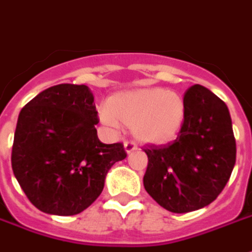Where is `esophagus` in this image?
Listing matches in <instances>:
<instances>
[{
	"label": "esophagus",
	"mask_w": 252,
	"mask_h": 252,
	"mask_svg": "<svg viewBox=\"0 0 252 252\" xmlns=\"http://www.w3.org/2000/svg\"><path fill=\"white\" fill-rule=\"evenodd\" d=\"M124 150H126V154H131L132 151L136 150V146H135V143L133 142H126L124 143Z\"/></svg>",
	"instance_id": "obj_1"
}]
</instances>
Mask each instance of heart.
Returning a JSON list of instances; mask_svg holds the SVG:
<instances>
[{
  "instance_id": "obj_1",
  "label": "heart",
  "mask_w": 252,
  "mask_h": 252,
  "mask_svg": "<svg viewBox=\"0 0 252 252\" xmlns=\"http://www.w3.org/2000/svg\"><path fill=\"white\" fill-rule=\"evenodd\" d=\"M102 123L112 128L131 126L139 142H171L185 120V102L180 94L163 88H147L115 94L101 109Z\"/></svg>"
}]
</instances>
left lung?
<instances>
[{"instance_id":"left-lung-1","label":"left lung","mask_w":252,"mask_h":252,"mask_svg":"<svg viewBox=\"0 0 252 252\" xmlns=\"http://www.w3.org/2000/svg\"><path fill=\"white\" fill-rule=\"evenodd\" d=\"M185 120L167 146H148L144 189L173 213L209 205L227 185L236 162V143L227 105L209 89L186 92Z\"/></svg>"}]
</instances>
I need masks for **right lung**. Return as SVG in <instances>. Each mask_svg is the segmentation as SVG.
I'll return each mask as SVG.
<instances>
[{
  "label": "right lung",
  "instance_id": "1",
  "mask_svg": "<svg viewBox=\"0 0 252 252\" xmlns=\"http://www.w3.org/2000/svg\"><path fill=\"white\" fill-rule=\"evenodd\" d=\"M97 123L94 95L86 85L48 88L21 109L12 169L39 211L81 213L101 194L110 167L126 159L121 143L99 142Z\"/></svg>",
  "mask_w": 252,
  "mask_h": 252
}]
</instances>
